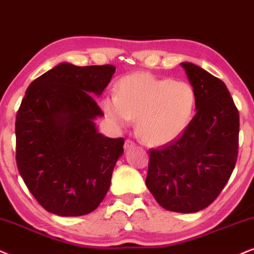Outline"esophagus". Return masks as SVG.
I'll return each instance as SVG.
<instances>
[{
    "mask_svg": "<svg viewBox=\"0 0 254 254\" xmlns=\"http://www.w3.org/2000/svg\"><path fill=\"white\" fill-rule=\"evenodd\" d=\"M134 145H136V143L132 142L131 139H127V140H125V143H124L125 150H129V149H131V147H133Z\"/></svg>",
    "mask_w": 254,
    "mask_h": 254,
    "instance_id": "34e87169",
    "label": "esophagus"
}]
</instances>
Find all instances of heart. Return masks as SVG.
<instances>
[{"mask_svg": "<svg viewBox=\"0 0 254 254\" xmlns=\"http://www.w3.org/2000/svg\"><path fill=\"white\" fill-rule=\"evenodd\" d=\"M195 102L190 83L139 72L121 78L117 95L105 96L102 107L117 127L137 118L138 133L144 142L159 145L171 142L188 127Z\"/></svg>", "mask_w": 254, "mask_h": 254, "instance_id": "1", "label": "heart"}]
</instances>
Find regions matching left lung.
I'll return each instance as SVG.
<instances>
[{"instance_id": "left-lung-1", "label": "left lung", "mask_w": 254, "mask_h": 254, "mask_svg": "<svg viewBox=\"0 0 254 254\" xmlns=\"http://www.w3.org/2000/svg\"><path fill=\"white\" fill-rule=\"evenodd\" d=\"M195 91V112L177 139L150 149L146 186L160 206L181 213L212 204L238 157L239 114L226 85L200 66L184 62Z\"/></svg>"}]
</instances>
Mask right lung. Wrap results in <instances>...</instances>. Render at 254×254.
Segmentation results:
<instances>
[{
    "label": "right lung",
    "instance_id": "right-lung-1",
    "mask_svg": "<svg viewBox=\"0 0 254 254\" xmlns=\"http://www.w3.org/2000/svg\"><path fill=\"white\" fill-rule=\"evenodd\" d=\"M116 68L61 63L30 83L16 115V163L42 207L62 217L98 207L123 153V138H108L94 123L96 103Z\"/></svg>",
    "mask_w": 254,
    "mask_h": 254
}]
</instances>
